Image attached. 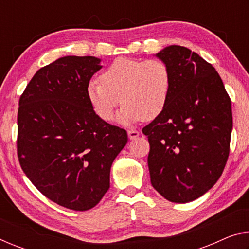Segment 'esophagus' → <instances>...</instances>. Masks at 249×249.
<instances>
[{
  "instance_id": "obj_1",
  "label": "esophagus",
  "mask_w": 249,
  "mask_h": 249,
  "mask_svg": "<svg viewBox=\"0 0 249 249\" xmlns=\"http://www.w3.org/2000/svg\"><path fill=\"white\" fill-rule=\"evenodd\" d=\"M127 135H128V138L129 140H136V138L140 136V132L138 130H127Z\"/></svg>"
}]
</instances>
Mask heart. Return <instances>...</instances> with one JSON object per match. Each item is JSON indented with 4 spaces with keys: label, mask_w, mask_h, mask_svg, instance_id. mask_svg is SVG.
I'll list each match as a JSON object with an SVG mask.
<instances>
[{
    "label": "heart",
    "mask_w": 249,
    "mask_h": 249,
    "mask_svg": "<svg viewBox=\"0 0 249 249\" xmlns=\"http://www.w3.org/2000/svg\"><path fill=\"white\" fill-rule=\"evenodd\" d=\"M100 80L88 83L87 95L95 114L107 122L113 119L121 102L119 123L130 125L142 119L153 120L163 111L169 98L170 70L159 59L116 58Z\"/></svg>",
    "instance_id": "heart-1"
}]
</instances>
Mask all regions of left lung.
I'll return each instance as SVG.
<instances>
[{
	"mask_svg": "<svg viewBox=\"0 0 249 249\" xmlns=\"http://www.w3.org/2000/svg\"><path fill=\"white\" fill-rule=\"evenodd\" d=\"M155 56L169 68L171 87L163 111L142 128L150 182L168 201L187 203L208 192L224 170L231 99L215 68L195 52L172 45Z\"/></svg>",
	"mask_w": 249,
	"mask_h": 249,
	"instance_id": "left-lung-1",
	"label": "left lung"
}]
</instances>
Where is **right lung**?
I'll return each instance as SVG.
<instances>
[{
    "label": "right lung",
    "mask_w": 249,
    "mask_h": 249,
    "mask_svg": "<svg viewBox=\"0 0 249 249\" xmlns=\"http://www.w3.org/2000/svg\"><path fill=\"white\" fill-rule=\"evenodd\" d=\"M102 68L92 56H66L40 68L19 99L18 155L32 183L64 208L87 211L109 188L127 133L95 114L87 86Z\"/></svg>",
    "instance_id": "right-lung-1"
}]
</instances>
